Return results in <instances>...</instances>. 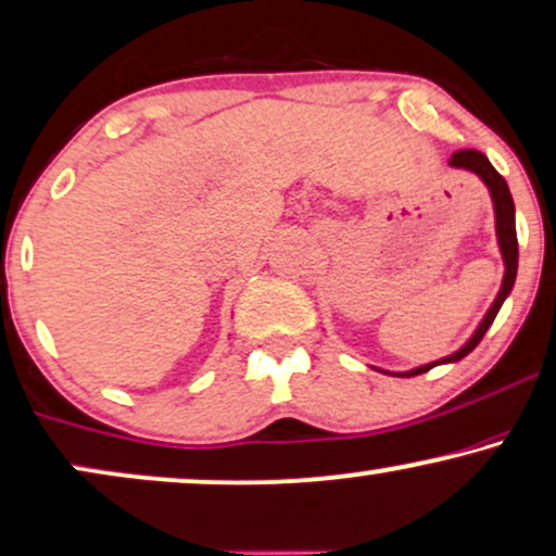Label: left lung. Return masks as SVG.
Instances as JSON below:
<instances>
[{
  "label": "left lung",
  "instance_id": "left-lung-1",
  "mask_svg": "<svg viewBox=\"0 0 556 556\" xmlns=\"http://www.w3.org/2000/svg\"><path fill=\"white\" fill-rule=\"evenodd\" d=\"M448 166L454 168H467V172L477 174L484 181V187L490 189V197H493V207H495V233H497V243H501V254H503V264H505V274H503V285H501V292H497V298L493 305H490V311L484 313V318L477 330L472 333V339H469L465 346L459 351H454V354L444 356V359L433 362V364H424V367H416L410 371H395L397 377H416V375H424V371L439 367V364H454L459 359H465V356L472 351L477 343L482 341V336L488 333V328L493 326L497 311L503 307L505 298H508L510 290H513V282H516V271H518V238H516V205H513V197H510V189L505 185V179L501 174L495 172V166L490 164L488 156L475 149H467V151H456L452 159H448ZM382 371V369H379ZM384 375H392V371H384Z\"/></svg>",
  "mask_w": 556,
  "mask_h": 556
}]
</instances>
